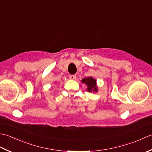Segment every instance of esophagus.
Returning <instances> with one entry per match:
<instances>
[{
  "instance_id": "esophagus-1",
  "label": "esophagus",
  "mask_w": 152,
  "mask_h": 152,
  "mask_svg": "<svg viewBox=\"0 0 152 152\" xmlns=\"http://www.w3.org/2000/svg\"><path fill=\"white\" fill-rule=\"evenodd\" d=\"M69 78H70V80H76V75H70Z\"/></svg>"
}]
</instances>
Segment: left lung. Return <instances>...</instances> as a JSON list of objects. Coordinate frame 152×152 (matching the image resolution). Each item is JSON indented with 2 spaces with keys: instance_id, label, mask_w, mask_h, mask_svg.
Instances as JSON below:
<instances>
[{
  "instance_id": "1",
  "label": "left lung",
  "mask_w": 152,
  "mask_h": 152,
  "mask_svg": "<svg viewBox=\"0 0 152 152\" xmlns=\"http://www.w3.org/2000/svg\"><path fill=\"white\" fill-rule=\"evenodd\" d=\"M82 83H85L88 87L87 91L89 92L97 93L98 92V87L96 86V80L93 78V77H87L82 80Z\"/></svg>"
}]
</instances>
